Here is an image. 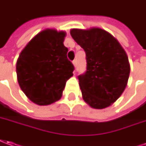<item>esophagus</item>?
Returning a JSON list of instances; mask_svg holds the SVG:
<instances>
[{"label":"esophagus","instance_id":"34e87169","mask_svg":"<svg viewBox=\"0 0 146 146\" xmlns=\"http://www.w3.org/2000/svg\"><path fill=\"white\" fill-rule=\"evenodd\" d=\"M72 63H73V65L75 66V67H76V66H77V60H74Z\"/></svg>","mask_w":146,"mask_h":146}]
</instances>
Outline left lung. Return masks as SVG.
I'll use <instances>...</instances> for the list:
<instances>
[{
    "instance_id": "1",
    "label": "left lung",
    "mask_w": 146,
    "mask_h": 146,
    "mask_svg": "<svg viewBox=\"0 0 146 146\" xmlns=\"http://www.w3.org/2000/svg\"><path fill=\"white\" fill-rule=\"evenodd\" d=\"M71 36L86 52V71L78 76L83 100L94 109H104L121 96L130 67L119 42L103 29H71Z\"/></svg>"
}]
</instances>
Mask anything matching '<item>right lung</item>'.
<instances>
[{
	"instance_id": "1",
	"label": "right lung",
	"mask_w": 146,
	"mask_h": 146,
	"mask_svg": "<svg viewBox=\"0 0 146 146\" xmlns=\"http://www.w3.org/2000/svg\"><path fill=\"white\" fill-rule=\"evenodd\" d=\"M66 33L45 29L33 38L21 52L17 75L21 90L37 105L60 100L66 82L73 75L74 65L63 45Z\"/></svg>"
}]
</instances>
